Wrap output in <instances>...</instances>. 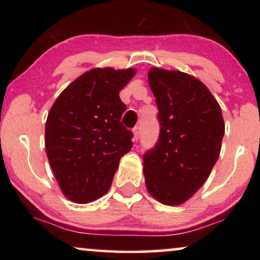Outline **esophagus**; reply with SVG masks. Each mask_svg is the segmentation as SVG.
<instances>
[{
    "label": "esophagus",
    "mask_w": 260,
    "mask_h": 260,
    "mask_svg": "<svg viewBox=\"0 0 260 260\" xmlns=\"http://www.w3.org/2000/svg\"><path fill=\"white\" fill-rule=\"evenodd\" d=\"M140 134H141L140 126L134 127V141H137L138 138H140Z\"/></svg>",
    "instance_id": "esophagus-1"
}]
</instances>
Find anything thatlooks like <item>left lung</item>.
Here are the masks:
<instances>
[{
	"instance_id": "1",
	"label": "left lung",
	"mask_w": 260,
	"mask_h": 260,
	"mask_svg": "<svg viewBox=\"0 0 260 260\" xmlns=\"http://www.w3.org/2000/svg\"><path fill=\"white\" fill-rule=\"evenodd\" d=\"M156 98L159 136L143 155L145 186L165 205H180L197 193L218 161L225 124L221 109L200 80L180 72L148 73Z\"/></svg>"
}]
</instances>
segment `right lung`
<instances>
[{"mask_svg":"<svg viewBox=\"0 0 260 260\" xmlns=\"http://www.w3.org/2000/svg\"><path fill=\"white\" fill-rule=\"evenodd\" d=\"M134 69H94L77 78L49 110L45 129L47 157L63 195L88 204L108 193L119 159L133 147L120 123L126 105L119 91Z\"/></svg>","mask_w":260,"mask_h":260,"instance_id":"obj_1","label":"right lung"}]
</instances>
